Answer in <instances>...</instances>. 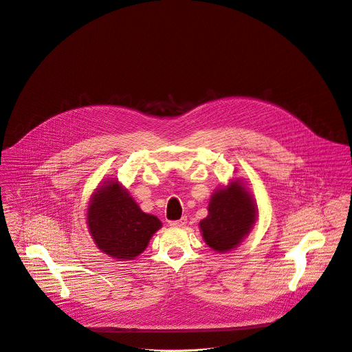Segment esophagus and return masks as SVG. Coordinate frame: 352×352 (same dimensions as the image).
<instances>
[{
  "label": "esophagus",
  "mask_w": 352,
  "mask_h": 352,
  "mask_svg": "<svg viewBox=\"0 0 352 352\" xmlns=\"http://www.w3.org/2000/svg\"><path fill=\"white\" fill-rule=\"evenodd\" d=\"M186 223H187V217H182V218L177 219V221H170V222H169V225L173 226V228H183Z\"/></svg>",
  "instance_id": "obj_1"
}]
</instances>
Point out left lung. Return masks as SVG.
<instances>
[{
	"label": "left lung",
	"mask_w": 352,
	"mask_h": 352,
	"mask_svg": "<svg viewBox=\"0 0 352 352\" xmlns=\"http://www.w3.org/2000/svg\"><path fill=\"white\" fill-rule=\"evenodd\" d=\"M208 214L201 219V236L214 251L237 248L248 236L257 218V207L241 180L217 190L208 203Z\"/></svg>",
	"instance_id": "left-lung-1"
}]
</instances>
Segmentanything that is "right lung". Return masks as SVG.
Returning <instances> with one entry per match:
<instances>
[{"instance_id":"right-lung-1","label":"right lung","mask_w":352,"mask_h":352,"mask_svg":"<svg viewBox=\"0 0 352 352\" xmlns=\"http://www.w3.org/2000/svg\"><path fill=\"white\" fill-rule=\"evenodd\" d=\"M87 221L98 248L120 260L135 258L145 251L151 236L162 226L116 180L105 182L92 194Z\"/></svg>"}]
</instances>
